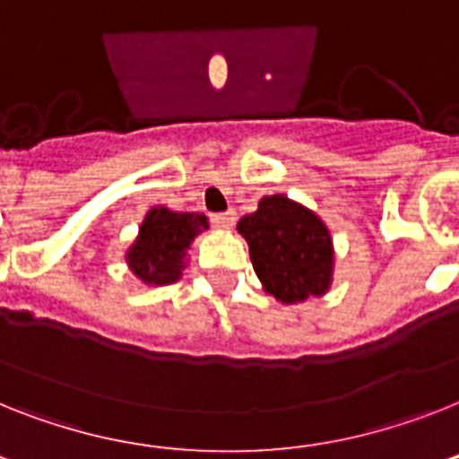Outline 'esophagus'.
<instances>
[{
	"instance_id": "obj_1",
	"label": "esophagus",
	"mask_w": 459,
	"mask_h": 459,
	"mask_svg": "<svg viewBox=\"0 0 459 459\" xmlns=\"http://www.w3.org/2000/svg\"><path fill=\"white\" fill-rule=\"evenodd\" d=\"M212 226L219 230H229L233 223H236V212L229 210V212H217V214H212L210 217Z\"/></svg>"
}]
</instances>
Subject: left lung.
Instances as JSON below:
<instances>
[{
    "mask_svg": "<svg viewBox=\"0 0 459 459\" xmlns=\"http://www.w3.org/2000/svg\"><path fill=\"white\" fill-rule=\"evenodd\" d=\"M240 236L265 294L280 303L325 296L333 275V242L325 221L287 195L261 198L259 210L242 217Z\"/></svg>",
    "mask_w": 459,
    "mask_h": 459,
    "instance_id": "obj_1",
    "label": "left lung"
}]
</instances>
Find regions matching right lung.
I'll use <instances>...</instances> for the list:
<instances>
[{"label": "right lung", "mask_w": 459, "mask_h": 459, "mask_svg": "<svg viewBox=\"0 0 459 459\" xmlns=\"http://www.w3.org/2000/svg\"><path fill=\"white\" fill-rule=\"evenodd\" d=\"M210 229L205 214L152 207L126 252L128 268L144 284H172L186 268V252L198 233Z\"/></svg>", "instance_id": "add662e5"}]
</instances>
